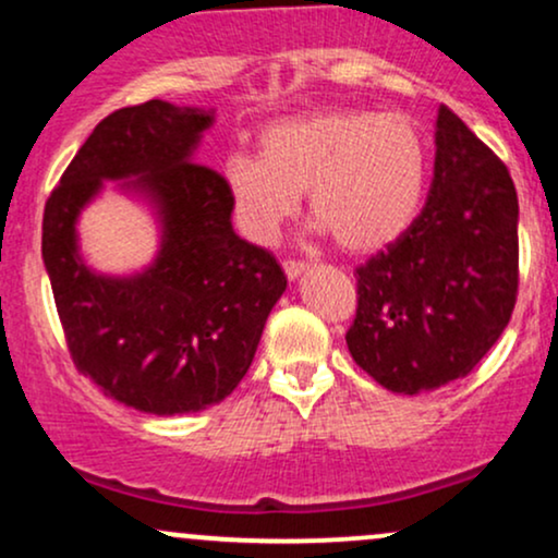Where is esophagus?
<instances>
[{"mask_svg": "<svg viewBox=\"0 0 558 558\" xmlns=\"http://www.w3.org/2000/svg\"><path fill=\"white\" fill-rule=\"evenodd\" d=\"M283 270L288 275V280H296L304 275L306 270H310V265H304V262H293V259H286L283 262Z\"/></svg>", "mask_w": 558, "mask_h": 558, "instance_id": "esophagus-1", "label": "esophagus"}]
</instances>
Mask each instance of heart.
<instances>
[{
    "label": "heart",
    "mask_w": 558,
    "mask_h": 558,
    "mask_svg": "<svg viewBox=\"0 0 558 558\" xmlns=\"http://www.w3.org/2000/svg\"><path fill=\"white\" fill-rule=\"evenodd\" d=\"M427 149L403 112L317 110L275 120L259 133V155L222 162L235 226L270 246L310 196L319 228L351 254H369L407 233L420 213Z\"/></svg>",
    "instance_id": "b5f03b06"
}]
</instances>
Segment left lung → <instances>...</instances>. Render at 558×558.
<instances>
[{"instance_id":"obj_1","label":"left lung","mask_w":558,"mask_h":558,"mask_svg":"<svg viewBox=\"0 0 558 558\" xmlns=\"http://www.w3.org/2000/svg\"><path fill=\"white\" fill-rule=\"evenodd\" d=\"M517 220L506 165L440 107L425 207L401 239L356 267L360 304L345 343L364 373L403 396L470 375L514 312Z\"/></svg>"}]
</instances>
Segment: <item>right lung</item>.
<instances>
[{"label":"right lung","mask_w":558,"mask_h":558,"mask_svg":"<svg viewBox=\"0 0 558 558\" xmlns=\"http://www.w3.org/2000/svg\"><path fill=\"white\" fill-rule=\"evenodd\" d=\"M215 110L151 99L107 114L44 207L41 257L81 375L138 412L220 403L252 367L286 291L267 248L235 235L220 172L194 162ZM112 180L153 209L156 259L133 276L85 265L77 217Z\"/></svg>","instance_id":"1"}]
</instances>
